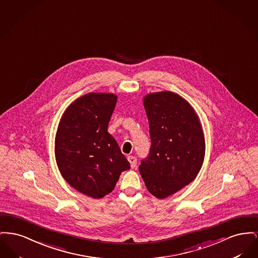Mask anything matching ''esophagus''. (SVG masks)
<instances>
[{
	"label": "esophagus",
	"instance_id": "esophagus-1",
	"mask_svg": "<svg viewBox=\"0 0 258 258\" xmlns=\"http://www.w3.org/2000/svg\"><path fill=\"white\" fill-rule=\"evenodd\" d=\"M127 159H128V161L130 162L131 168H132V169H135L136 166H137V158H136L135 156L130 155V156L127 157Z\"/></svg>",
	"mask_w": 258,
	"mask_h": 258
}]
</instances>
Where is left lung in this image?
Segmentation results:
<instances>
[{"mask_svg":"<svg viewBox=\"0 0 258 258\" xmlns=\"http://www.w3.org/2000/svg\"><path fill=\"white\" fill-rule=\"evenodd\" d=\"M151 146L139 171L149 192L164 199L189 184L205 157V139L197 113L182 97L171 91L144 98Z\"/></svg>","mask_w":258,"mask_h":258,"instance_id":"8db88e82","label":"left lung"}]
</instances>
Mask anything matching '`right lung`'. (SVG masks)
Returning a JSON list of instances; mask_svg holds the SVG:
<instances>
[{"instance_id":"add662e5","label":"right lung","mask_w":258,"mask_h":258,"mask_svg":"<svg viewBox=\"0 0 258 258\" xmlns=\"http://www.w3.org/2000/svg\"><path fill=\"white\" fill-rule=\"evenodd\" d=\"M117 96L89 93L73 102L58 125L55 158L71 186L100 199L110 193L123 171L130 169L118 144L108 132Z\"/></svg>"}]
</instances>
